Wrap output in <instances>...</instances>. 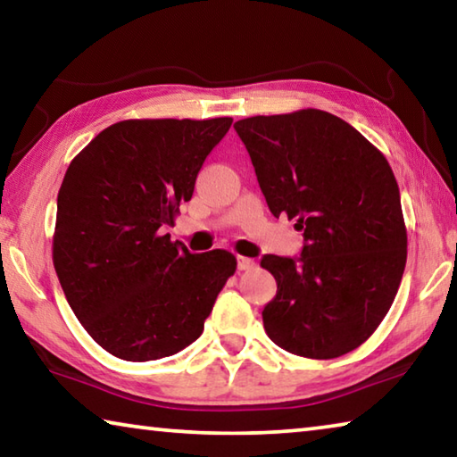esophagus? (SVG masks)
<instances>
[{
    "label": "esophagus",
    "instance_id": "1",
    "mask_svg": "<svg viewBox=\"0 0 457 457\" xmlns=\"http://www.w3.org/2000/svg\"><path fill=\"white\" fill-rule=\"evenodd\" d=\"M253 266H256V262H253V260L237 256V270H252Z\"/></svg>",
    "mask_w": 457,
    "mask_h": 457
}]
</instances>
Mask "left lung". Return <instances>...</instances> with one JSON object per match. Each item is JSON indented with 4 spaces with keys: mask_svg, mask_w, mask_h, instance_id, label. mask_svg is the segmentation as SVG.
Here are the masks:
<instances>
[{
    "mask_svg": "<svg viewBox=\"0 0 457 457\" xmlns=\"http://www.w3.org/2000/svg\"><path fill=\"white\" fill-rule=\"evenodd\" d=\"M276 218L304 231L298 258L266 253L278 290L262 311L268 337L292 354L337 359L373 335L395 300L407 231L389 163L357 129L304 108L237 120Z\"/></svg>",
    "mask_w": 457,
    "mask_h": 457,
    "instance_id": "obj_1",
    "label": "left lung"
}]
</instances>
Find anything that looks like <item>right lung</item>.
<instances>
[{
	"label": "right lung",
	"mask_w": 457,
	"mask_h": 457,
	"mask_svg": "<svg viewBox=\"0 0 457 457\" xmlns=\"http://www.w3.org/2000/svg\"><path fill=\"white\" fill-rule=\"evenodd\" d=\"M229 127V117L120 120L68 167L54 268L76 319L114 357L143 362L183 351L236 272L234 253H191L163 234Z\"/></svg>",
	"instance_id": "obj_1"
}]
</instances>
